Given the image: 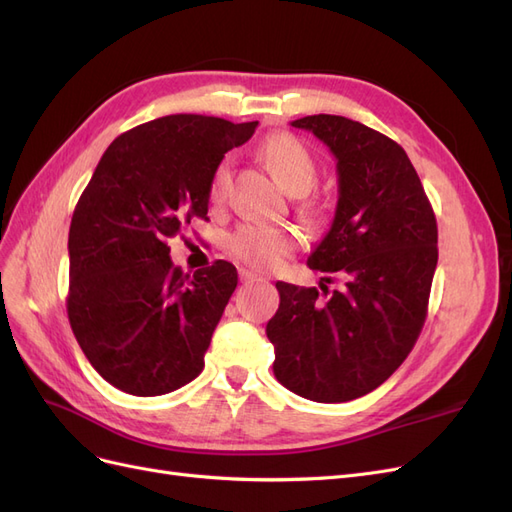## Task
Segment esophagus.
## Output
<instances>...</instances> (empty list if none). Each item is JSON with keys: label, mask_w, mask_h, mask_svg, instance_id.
Returning a JSON list of instances; mask_svg holds the SVG:
<instances>
[{"label": "esophagus", "mask_w": 512, "mask_h": 512, "mask_svg": "<svg viewBox=\"0 0 512 512\" xmlns=\"http://www.w3.org/2000/svg\"><path fill=\"white\" fill-rule=\"evenodd\" d=\"M239 277H241V282H243V284L260 282V280H262V277H260L258 273H254V271H250V269H239Z\"/></svg>", "instance_id": "esophagus-1"}]
</instances>
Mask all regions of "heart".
Here are the masks:
<instances>
[{"instance_id": "heart-1", "label": "heart", "mask_w": 512, "mask_h": 512, "mask_svg": "<svg viewBox=\"0 0 512 512\" xmlns=\"http://www.w3.org/2000/svg\"><path fill=\"white\" fill-rule=\"evenodd\" d=\"M258 153L288 194L301 196L314 188L318 168L312 153L307 151V147L297 136L286 132L275 134L260 145ZM230 183L232 160L224 158L215 166L209 183V198L213 205L224 203L230 192ZM294 243H297V237L288 228L269 224H245L230 235L228 250L232 256L243 260L245 265H252L256 269H269L292 250Z\"/></svg>"}]
</instances>
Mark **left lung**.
<instances>
[{
    "instance_id": "8db88e82",
    "label": "left lung",
    "mask_w": 512,
    "mask_h": 512,
    "mask_svg": "<svg viewBox=\"0 0 512 512\" xmlns=\"http://www.w3.org/2000/svg\"><path fill=\"white\" fill-rule=\"evenodd\" d=\"M290 126L329 147L339 198L307 258L324 273L320 290L275 284L273 374L305 399L339 404L378 389L414 348L438 265V224L410 158L389 136L339 115ZM333 281L340 286L329 291Z\"/></svg>"
}]
</instances>
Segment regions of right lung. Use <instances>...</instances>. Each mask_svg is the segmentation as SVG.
<instances>
[{
    "label": "right lung",
    "mask_w": 512,
    "mask_h": 512,
    "mask_svg": "<svg viewBox=\"0 0 512 512\" xmlns=\"http://www.w3.org/2000/svg\"><path fill=\"white\" fill-rule=\"evenodd\" d=\"M258 121L168 115L117 136L76 203L68 318L98 374L119 391L156 397L205 367L237 269L226 260L183 275L168 239L207 220L209 183L224 153Z\"/></svg>",
    "instance_id": "right-lung-1"
}]
</instances>
